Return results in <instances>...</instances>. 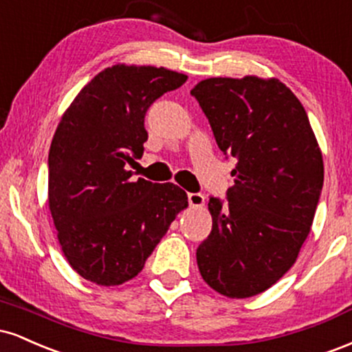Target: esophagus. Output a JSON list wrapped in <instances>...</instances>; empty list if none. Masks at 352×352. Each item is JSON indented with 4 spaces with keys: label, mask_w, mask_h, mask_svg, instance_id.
I'll return each mask as SVG.
<instances>
[{
    "label": "esophagus",
    "mask_w": 352,
    "mask_h": 352,
    "mask_svg": "<svg viewBox=\"0 0 352 352\" xmlns=\"http://www.w3.org/2000/svg\"><path fill=\"white\" fill-rule=\"evenodd\" d=\"M187 200L190 204V207H201L205 201V197L201 193H188Z\"/></svg>",
    "instance_id": "1"
}]
</instances>
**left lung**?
<instances>
[{"label": "left lung", "instance_id": "1", "mask_svg": "<svg viewBox=\"0 0 352 352\" xmlns=\"http://www.w3.org/2000/svg\"><path fill=\"white\" fill-rule=\"evenodd\" d=\"M190 94L220 151L236 159L227 200H208L200 274L225 296H254L292 268L308 236L324 180L321 151L305 107L278 79L212 78Z\"/></svg>", "mask_w": 352, "mask_h": 352}]
</instances>
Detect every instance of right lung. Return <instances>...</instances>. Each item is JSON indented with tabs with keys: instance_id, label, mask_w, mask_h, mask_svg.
I'll list each match as a JSON object with an SVG mask.
<instances>
[{
	"instance_id": "1",
	"label": "right lung",
	"mask_w": 352,
	"mask_h": 352,
	"mask_svg": "<svg viewBox=\"0 0 352 352\" xmlns=\"http://www.w3.org/2000/svg\"><path fill=\"white\" fill-rule=\"evenodd\" d=\"M185 80L165 67L117 64L60 119L47 159L50 210L64 256L84 280L114 286L137 276L188 205L177 185L132 182L127 170L144 153L148 107Z\"/></svg>"
}]
</instances>
